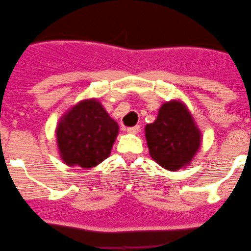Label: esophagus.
Here are the masks:
<instances>
[{"instance_id": "obj_1", "label": "esophagus", "mask_w": 251, "mask_h": 251, "mask_svg": "<svg viewBox=\"0 0 251 251\" xmlns=\"http://www.w3.org/2000/svg\"><path fill=\"white\" fill-rule=\"evenodd\" d=\"M140 131V126H135V127H128L127 132L128 133H138Z\"/></svg>"}]
</instances>
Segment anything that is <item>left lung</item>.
<instances>
[{
	"instance_id": "1",
	"label": "left lung",
	"mask_w": 251,
	"mask_h": 251,
	"mask_svg": "<svg viewBox=\"0 0 251 251\" xmlns=\"http://www.w3.org/2000/svg\"><path fill=\"white\" fill-rule=\"evenodd\" d=\"M146 139L151 158L170 171L187 166L201 146L198 127L180 101L160 107L156 120L146 126Z\"/></svg>"
}]
</instances>
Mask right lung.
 Returning <instances> with one entry per match:
<instances>
[{
  "label": "right lung",
  "mask_w": 251,
  "mask_h": 251,
  "mask_svg": "<svg viewBox=\"0 0 251 251\" xmlns=\"http://www.w3.org/2000/svg\"><path fill=\"white\" fill-rule=\"evenodd\" d=\"M118 132V123L98 100H84L68 111L57 126L61 159L68 166L95 167L109 156Z\"/></svg>",
  "instance_id": "right-lung-1"
}]
</instances>
